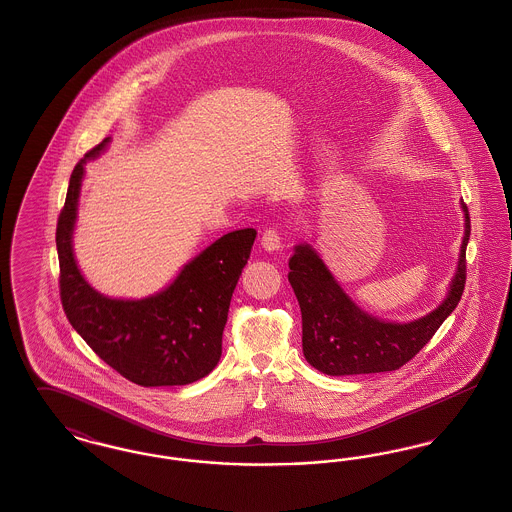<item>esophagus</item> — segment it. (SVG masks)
Here are the masks:
<instances>
[{"mask_svg":"<svg viewBox=\"0 0 512 512\" xmlns=\"http://www.w3.org/2000/svg\"><path fill=\"white\" fill-rule=\"evenodd\" d=\"M261 245L265 247V251L268 253H274V251H278L280 247H282V238H280V234L276 232V230H272V228H268L263 232V238H261Z\"/></svg>","mask_w":512,"mask_h":512,"instance_id":"1","label":"esophagus"}]
</instances>
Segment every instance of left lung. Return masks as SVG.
<instances>
[{
    "label": "left lung",
    "mask_w": 512,
    "mask_h": 512,
    "mask_svg": "<svg viewBox=\"0 0 512 512\" xmlns=\"http://www.w3.org/2000/svg\"><path fill=\"white\" fill-rule=\"evenodd\" d=\"M461 209L464 236L447 293L434 311L407 322L365 311L341 288L315 245H293L288 280L301 309L303 355L309 365L328 376H349L397 370L413 359L455 311L463 295L470 217L464 203Z\"/></svg>",
    "instance_id": "1"
}]
</instances>
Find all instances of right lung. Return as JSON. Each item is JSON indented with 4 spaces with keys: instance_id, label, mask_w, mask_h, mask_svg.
Returning <instances> with one entry per match:
<instances>
[{
    "instance_id": "obj_1",
    "label": "right lung",
    "mask_w": 512,
    "mask_h": 512,
    "mask_svg": "<svg viewBox=\"0 0 512 512\" xmlns=\"http://www.w3.org/2000/svg\"><path fill=\"white\" fill-rule=\"evenodd\" d=\"M109 144L111 138H105L74 167L57 222L63 309L99 359L126 380L144 388L186 386L205 378L219 363L230 299L257 230L224 234L159 292L142 299L103 295L80 272L73 238L86 163L98 159Z\"/></svg>"
}]
</instances>
